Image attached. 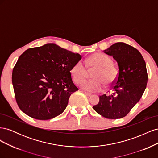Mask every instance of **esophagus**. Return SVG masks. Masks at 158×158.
Returning <instances> with one entry per match:
<instances>
[{
    "label": "esophagus",
    "mask_w": 158,
    "mask_h": 158,
    "mask_svg": "<svg viewBox=\"0 0 158 158\" xmlns=\"http://www.w3.org/2000/svg\"><path fill=\"white\" fill-rule=\"evenodd\" d=\"M84 94L85 95H87V96H88V97H89V96H91V95H92V94H91L90 93H88V92H84Z\"/></svg>",
    "instance_id": "esophagus-1"
}]
</instances>
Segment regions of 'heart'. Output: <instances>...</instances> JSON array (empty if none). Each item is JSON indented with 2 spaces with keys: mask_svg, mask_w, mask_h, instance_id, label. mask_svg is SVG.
<instances>
[{
  "mask_svg": "<svg viewBox=\"0 0 158 158\" xmlns=\"http://www.w3.org/2000/svg\"><path fill=\"white\" fill-rule=\"evenodd\" d=\"M87 65L90 70L96 69L93 74L94 80L83 82L88 76V69L82 60L74 64L71 74L74 82L80 84L87 92H98L102 91L105 84L111 86L115 83L118 77V71L113 65V60L109 56L103 53H95L87 60Z\"/></svg>",
  "mask_w": 158,
  "mask_h": 158,
  "instance_id": "obj_1",
  "label": "heart"
}]
</instances>
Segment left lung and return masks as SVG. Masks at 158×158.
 <instances>
[{
	"label": "left lung",
	"instance_id": "8db88e82",
	"mask_svg": "<svg viewBox=\"0 0 158 158\" xmlns=\"http://www.w3.org/2000/svg\"><path fill=\"white\" fill-rule=\"evenodd\" d=\"M103 52L117 62L118 77L113 94L99 96L93 109L107 118H121L130 112L144 92L148 82L146 63L139 51L125 43H116Z\"/></svg>",
	"mask_w": 158,
	"mask_h": 158
}]
</instances>
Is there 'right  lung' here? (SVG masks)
<instances>
[{
  "instance_id": "right-lung-1",
  "label": "right lung",
  "mask_w": 158,
  "mask_h": 158,
  "mask_svg": "<svg viewBox=\"0 0 158 158\" xmlns=\"http://www.w3.org/2000/svg\"><path fill=\"white\" fill-rule=\"evenodd\" d=\"M81 59L80 54L55 44L23 52L12 76L18 107L38 120H49L60 114L70 95L78 89L72 80L70 70Z\"/></svg>"
}]
</instances>
